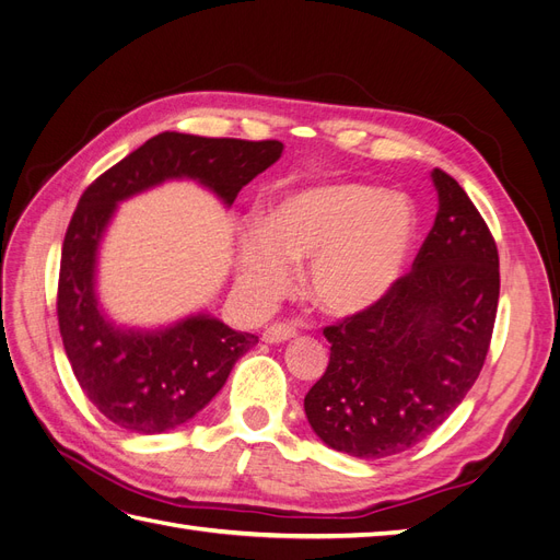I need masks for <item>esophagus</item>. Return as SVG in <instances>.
<instances>
[{
  "label": "esophagus",
  "instance_id": "esophagus-1",
  "mask_svg": "<svg viewBox=\"0 0 560 560\" xmlns=\"http://www.w3.org/2000/svg\"><path fill=\"white\" fill-rule=\"evenodd\" d=\"M294 336H296V329L290 325V322H273V325L266 327L261 334L264 343H284Z\"/></svg>",
  "mask_w": 560,
  "mask_h": 560
}]
</instances>
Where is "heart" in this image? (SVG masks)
Here are the masks:
<instances>
[{
  "label": "heart",
  "instance_id": "heart-1",
  "mask_svg": "<svg viewBox=\"0 0 560 560\" xmlns=\"http://www.w3.org/2000/svg\"><path fill=\"white\" fill-rule=\"evenodd\" d=\"M416 243L411 202L374 186L336 182L290 194L266 224L238 235V280L259 303L292 282V264L308 261L303 292L322 313L369 311L401 278Z\"/></svg>",
  "mask_w": 560,
  "mask_h": 560
}]
</instances>
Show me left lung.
Returning a JSON list of instances; mask_svg holds the SVG:
<instances>
[{
    "instance_id": "obj_1",
    "label": "left lung",
    "mask_w": 560,
    "mask_h": 560,
    "mask_svg": "<svg viewBox=\"0 0 560 560\" xmlns=\"http://www.w3.org/2000/svg\"><path fill=\"white\" fill-rule=\"evenodd\" d=\"M434 226L411 273L376 306L325 327L329 364L303 399L313 432L352 457L430 436L479 378L493 336L500 259L465 189L434 167Z\"/></svg>"
}]
</instances>
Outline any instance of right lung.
<instances>
[{
    "mask_svg": "<svg viewBox=\"0 0 560 560\" xmlns=\"http://www.w3.org/2000/svg\"><path fill=\"white\" fill-rule=\"evenodd\" d=\"M282 142L161 132L100 175L67 226L58 325L83 393L114 425L161 434L191 420L224 387L233 364L259 341L208 313L159 329L118 327L95 294L97 249L121 200L171 182L194 179L226 208L282 154Z\"/></svg>",
    "mask_w": 560,
    "mask_h": 560,
    "instance_id": "add662e5",
    "label": "right lung"
}]
</instances>
